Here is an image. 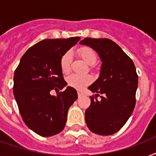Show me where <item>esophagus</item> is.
<instances>
[{"instance_id": "esophagus-1", "label": "esophagus", "mask_w": 156, "mask_h": 156, "mask_svg": "<svg viewBox=\"0 0 156 156\" xmlns=\"http://www.w3.org/2000/svg\"><path fill=\"white\" fill-rule=\"evenodd\" d=\"M78 95L79 98L82 97V96H83V93L81 92V91H78Z\"/></svg>"}]
</instances>
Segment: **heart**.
<instances>
[{
	"mask_svg": "<svg viewBox=\"0 0 156 156\" xmlns=\"http://www.w3.org/2000/svg\"><path fill=\"white\" fill-rule=\"evenodd\" d=\"M79 56L83 59L86 63L93 66L96 61L97 56L92 48L89 47H82L78 50ZM72 61V52L68 51L61 56L60 60V66L62 73H68L70 70V65ZM91 82L90 76L87 74H71L67 78V83L69 86L76 89H83Z\"/></svg>",
	"mask_w": 156,
	"mask_h": 156,
	"instance_id": "b5f03b06",
	"label": "heart"
}]
</instances>
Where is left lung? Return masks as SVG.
<instances>
[{"label": "left lung", "instance_id": "1", "mask_svg": "<svg viewBox=\"0 0 156 156\" xmlns=\"http://www.w3.org/2000/svg\"><path fill=\"white\" fill-rule=\"evenodd\" d=\"M80 44L97 52L102 61L99 78L88 87L101 100L90 97L85 112L87 126L100 135H111L121 129L135 106L138 77L133 61L112 40L85 38Z\"/></svg>", "mask_w": 156, "mask_h": 156}]
</instances>
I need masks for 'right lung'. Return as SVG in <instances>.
<instances>
[{
	"mask_svg": "<svg viewBox=\"0 0 156 156\" xmlns=\"http://www.w3.org/2000/svg\"><path fill=\"white\" fill-rule=\"evenodd\" d=\"M80 37L48 39L30 48L21 58L13 75V95L23 121L43 137L57 134L66 126L69 107L78 99L74 88L61 90L64 80L60 66L61 56L79 41Z\"/></svg>",
	"mask_w": 156,
	"mask_h": 156,
	"instance_id": "obj_1",
	"label": "right lung"
}]
</instances>
